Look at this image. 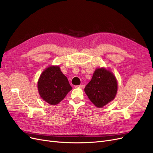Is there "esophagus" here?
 <instances>
[{
    "mask_svg": "<svg viewBox=\"0 0 153 153\" xmlns=\"http://www.w3.org/2000/svg\"><path fill=\"white\" fill-rule=\"evenodd\" d=\"M76 87H79V88H81V89H84V88L85 87V85L82 84V85H77Z\"/></svg>",
    "mask_w": 153,
    "mask_h": 153,
    "instance_id": "esophagus-1",
    "label": "esophagus"
}]
</instances>
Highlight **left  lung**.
I'll return each instance as SVG.
<instances>
[{
    "label": "left lung",
    "instance_id": "1",
    "mask_svg": "<svg viewBox=\"0 0 153 153\" xmlns=\"http://www.w3.org/2000/svg\"><path fill=\"white\" fill-rule=\"evenodd\" d=\"M117 81L112 72L105 68H97L84 89L88 98L98 108L114 100L117 92Z\"/></svg>",
    "mask_w": 153,
    "mask_h": 153
}]
</instances>
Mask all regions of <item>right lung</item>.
Here are the masks:
<instances>
[{"instance_id": "add662e5", "label": "right lung", "mask_w": 153, "mask_h": 153, "mask_svg": "<svg viewBox=\"0 0 153 153\" xmlns=\"http://www.w3.org/2000/svg\"><path fill=\"white\" fill-rule=\"evenodd\" d=\"M39 94L51 105L59 103L72 89L59 66H50L41 74L38 82Z\"/></svg>"}]
</instances>
